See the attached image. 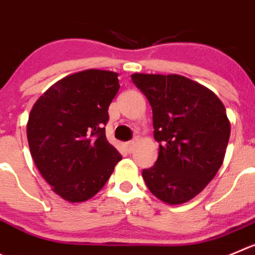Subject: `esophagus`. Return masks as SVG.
<instances>
[{"label":"esophagus","instance_id":"1","mask_svg":"<svg viewBox=\"0 0 255 255\" xmlns=\"http://www.w3.org/2000/svg\"><path fill=\"white\" fill-rule=\"evenodd\" d=\"M135 145H136V141H135V140H132V141H129V142H126V149H128V151L131 152L132 150H134Z\"/></svg>","mask_w":255,"mask_h":255}]
</instances>
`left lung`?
I'll list each match as a JSON object with an SVG mask.
<instances>
[{
	"label": "left lung",
	"instance_id": "left-lung-1",
	"mask_svg": "<svg viewBox=\"0 0 255 255\" xmlns=\"http://www.w3.org/2000/svg\"><path fill=\"white\" fill-rule=\"evenodd\" d=\"M152 109L159 156L142 170L149 190L169 205L198 195L217 175L230 136L225 106L212 90L181 75L132 74Z\"/></svg>",
	"mask_w": 255,
	"mask_h": 255
}]
</instances>
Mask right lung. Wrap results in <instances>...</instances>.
<instances>
[{
	"mask_svg": "<svg viewBox=\"0 0 255 255\" xmlns=\"http://www.w3.org/2000/svg\"><path fill=\"white\" fill-rule=\"evenodd\" d=\"M118 77L106 70L75 72L48 87L31 109L26 130L31 156L66 202L93 198L123 157L104 128L120 89Z\"/></svg>",
	"mask_w": 255,
	"mask_h": 255,
	"instance_id": "1",
	"label": "right lung"
}]
</instances>
